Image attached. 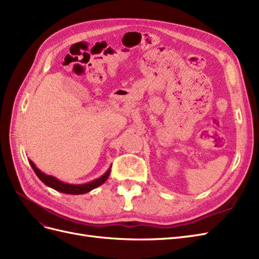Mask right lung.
Returning <instances> with one entry per match:
<instances>
[{
    "label": "right lung",
    "instance_id": "obj_1",
    "mask_svg": "<svg viewBox=\"0 0 259 259\" xmlns=\"http://www.w3.org/2000/svg\"><path fill=\"white\" fill-rule=\"evenodd\" d=\"M29 163H30L31 167L33 168L34 173L36 174V176L38 178H40L42 183H44L46 186L53 188V189H55V190H57V191L62 192V193H67V194H83V193H86V192H90L91 190L95 189V188H97L98 186L103 185L108 179L109 175H110V170H111V167H110L103 176L95 179V180H93V182H90L88 184L71 185V184L60 182L59 179H57L56 177H54V176L44 174L43 171H41L35 166V164L31 160H29Z\"/></svg>",
    "mask_w": 259,
    "mask_h": 259
}]
</instances>
